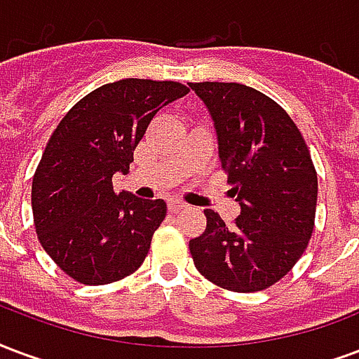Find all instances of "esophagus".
Listing matches in <instances>:
<instances>
[{
	"instance_id": "obj_1",
	"label": "esophagus",
	"mask_w": 359,
	"mask_h": 359,
	"mask_svg": "<svg viewBox=\"0 0 359 359\" xmlns=\"http://www.w3.org/2000/svg\"><path fill=\"white\" fill-rule=\"evenodd\" d=\"M187 203H183V201H180V198H172V201H168V208L170 212H180V210H185L187 208Z\"/></svg>"
}]
</instances>
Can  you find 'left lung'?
Returning a JSON list of instances; mask_svg holds the SVG:
<instances>
[{
  "mask_svg": "<svg viewBox=\"0 0 359 359\" xmlns=\"http://www.w3.org/2000/svg\"><path fill=\"white\" fill-rule=\"evenodd\" d=\"M212 114L219 161L241 205L233 226L205 210L206 229L189 241L195 268L233 292L277 283L313 233L318 172L302 133L283 107L235 82L189 83Z\"/></svg>",
  "mask_w": 359,
  "mask_h": 359,
  "instance_id": "obj_1",
  "label": "left lung"
}]
</instances>
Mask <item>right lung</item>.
<instances>
[{
	"instance_id": "obj_1",
	"label": "right lung",
	"mask_w": 359,
	"mask_h": 359,
	"mask_svg": "<svg viewBox=\"0 0 359 359\" xmlns=\"http://www.w3.org/2000/svg\"><path fill=\"white\" fill-rule=\"evenodd\" d=\"M189 91L180 82L126 78L97 88L70 109L47 141L32 180L41 247L78 283L109 285L140 268L166 203L114 193L133 149L162 107Z\"/></svg>"
}]
</instances>
